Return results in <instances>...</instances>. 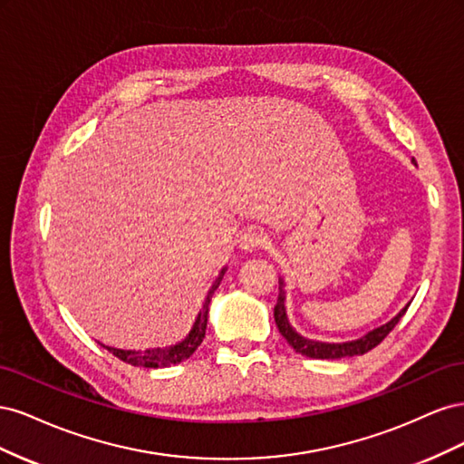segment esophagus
Segmentation results:
<instances>
[{
	"instance_id": "1",
	"label": "esophagus",
	"mask_w": 464,
	"mask_h": 464,
	"mask_svg": "<svg viewBox=\"0 0 464 464\" xmlns=\"http://www.w3.org/2000/svg\"><path fill=\"white\" fill-rule=\"evenodd\" d=\"M265 244H266V236L263 232H259V230H247L240 237V247L244 251H247V254L265 247Z\"/></svg>"
}]
</instances>
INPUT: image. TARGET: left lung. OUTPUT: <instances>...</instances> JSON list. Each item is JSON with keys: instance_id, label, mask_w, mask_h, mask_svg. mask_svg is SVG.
<instances>
[{"instance_id": "obj_1", "label": "left lung", "mask_w": 464, "mask_h": 464, "mask_svg": "<svg viewBox=\"0 0 464 464\" xmlns=\"http://www.w3.org/2000/svg\"><path fill=\"white\" fill-rule=\"evenodd\" d=\"M406 310H409V305H406L402 312H399L397 317H392L389 323H385V325L370 331L366 336H362V339H358V341L341 343V344L317 343V341L304 339L302 334H298L296 331L290 327V323L286 319V310H285L283 280H280V294H278V300H276V305H275V323H276V327H278V333L285 336L286 343L294 350H296V353H300V354H304L307 358H315V360H339V358L362 356V354L370 353L372 348H375L392 329H395V325L401 321V317L406 314Z\"/></svg>"}]
</instances>
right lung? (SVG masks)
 Masks as SVG:
<instances>
[{
  "label": "right lung",
  "instance_id": "right-lung-1",
  "mask_svg": "<svg viewBox=\"0 0 464 464\" xmlns=\"http://www.w3.org/2000/svg\"><path fill=\"white\" fill-rule=\"evenodd\" d=\"M222 275H224V269H222L220 276L215 280V285L210 286L207 298H205V304L201 307V312H199L198 319H195L193 329L189 331V334L181 343H178L174 346H168V348L145 350V353H135V350H120V348H110V346H104V348L108 350V353L114 354L116 358H120L121 362L131 363V366H137V368H168V366H174V363L188 360L195 353V350L199 348V344L205 339L208 304H210V298H213L215 290L220 285Z\"/></svg>",
  "mask_w": 464,
  "mask_h": 464
}]
</instances>
